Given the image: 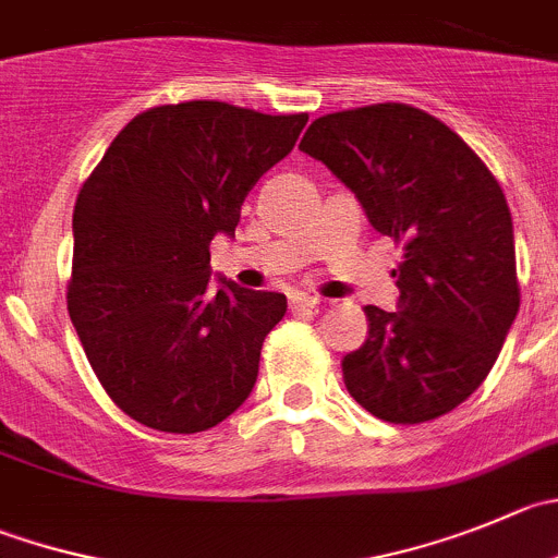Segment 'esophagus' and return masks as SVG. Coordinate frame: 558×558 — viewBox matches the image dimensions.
Here are the masks:
<instances>
[{"label": "esophagus", "instance_id": "1", "mask_svg": "<svg viewBox=\"0 0 558 558\" xmlns=\"http://www.w3.org/2000/svg\"><path fill=\"white\" fill-rule=\"evenodd\" d=\"M317 304H320V299H315V295H306V293H295L293 299H290V310L293 312H310V310H315Z\"/></svg>", "mask_w": 558, "mask_h": 558}]
</instances>
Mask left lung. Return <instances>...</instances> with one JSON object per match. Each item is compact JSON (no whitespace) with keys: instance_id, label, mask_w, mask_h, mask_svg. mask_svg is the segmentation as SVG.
<instances>
[{"instance_id":"obj_1","label":"left lung","mask_w":558,"mask_h":558,"mask_svg":"<svg viewBox=\"0 0 558 558\" xmlns=\"http://www.w3.org/2000/svg\"><path fill=\"white\" fill-rule=\"evenodd\" d=\"M299 147L405 252L397 312L367 306L344 386L384 422L444 416L480 389L521 306L501 185L449 125L405 104L317 117Z\"/></svg>"}]
</instances>
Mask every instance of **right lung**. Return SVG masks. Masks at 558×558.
<instances>
[{
  "label": "right lung",
  "mask_w": 558,
  "mask_h": 558,
  "mask_svg": "<svg viewBox=\"0 0 558 558\" xmlns=\"http://www.w3.org/2000/svg\"><path fill=\"white\" fill-rule=\"evenodd\" d=\"M306 114L185 100L142 111L82 185L68 312L106 395L161 433H203L246 402L288 299L210 279V241L304 131Z\"/></svg>",
  "instance_id": "obj_1"
}]
</instances>
